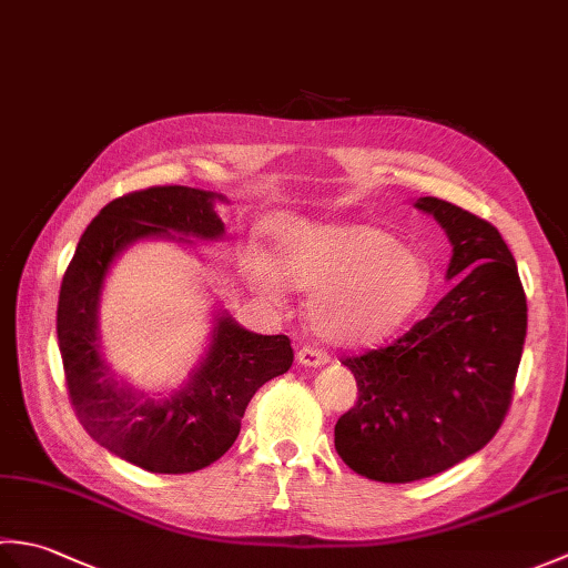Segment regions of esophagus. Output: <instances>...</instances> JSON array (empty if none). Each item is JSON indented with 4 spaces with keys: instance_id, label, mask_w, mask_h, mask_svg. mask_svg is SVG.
<instances>
[{
    "instance_id": "obj_1",
    "label": "esophagus",
    "mask_w": 568,
    "mask_h": 568,
    "mask_svg": "<svg viewBox=\"0 0 568 568\" xmlns=\"http://www.w3.org/2000/svg\"><path fill=\"white\" fill-rule=\"evenodd\" d=\"M329 361L327 354H322L320 348H312V346H303L297 352V364L300 366H310V368H317V366H324Z\"/></svg>"
}]
</instances>
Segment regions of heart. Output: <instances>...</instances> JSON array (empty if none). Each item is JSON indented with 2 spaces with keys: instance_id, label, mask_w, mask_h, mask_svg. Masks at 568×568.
<instances>
[{
  "instance_id": "b5f03b06",
  "label": "heart",
  "mask_w": 568,
  "mask_h": 568,
  "mask_svg": "<svg viewBox=\"0 0 568 568\" xmlns=\"http://www.w3.org/2000/svg\"><path fill=\"white\" fill-rule=\"evenodd\" d=\"M271 236L276 268L263 256H246L241 273L268 303H283V281L310 291V327L332 344L378 342L427 297V261L376 224L285 216Z\"/></svg>"
}]
</instances>
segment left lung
<instances>
[{"instance_id": "left-lung-1", "label": "left lung", "mask_w": 568, "mask_h": 568, "mask_svg": "<svg viewBox=\"0 0 568 568\" xmlns=\"http://www.w3.org/2000/svg\"><path fill=\"white\" fill-rule=\"evenodd\" d=\"M415 207L452 241L454 287L390 346L342 361L358 400L336 422L334 446L381 484L437 476L496 437L527 334L525 291L498 229L437 197Z\"/></svg>"}]
</instances>
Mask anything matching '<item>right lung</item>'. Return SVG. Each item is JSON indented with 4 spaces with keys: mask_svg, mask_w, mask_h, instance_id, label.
<instances>
[{
    "mask_svg": "<svg viewBox=\"0 0 568 568\" xmlns=\"http://www.w3.org/2000/svg\"><path fill=\"white\" fill-rule=\"evenodd\" d=\"M216 202L226 197L185 185L112 200L84 229L60 285L55 329L75 415L94 442L151 474H192L214 464L236 442L251 397L293 366L285 334L248 332L226 312L214 317L207 354L168 397L131 388L102 358L100 297L119 253L146 239H222Z\"/></svg>",
    "mask_w": 568,
    "mask_h": 568,
    "instance_id": "add662e5",
    "label": "right lung"
}]
</instances>
